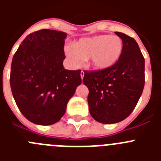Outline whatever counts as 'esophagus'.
I'll use <instances>...</instances> for the list:
<instances>
[{"label": "esophagus", "mask_w": 161, "mask_h": 161, "mask_svg": "<svg viewBox=\"0 0 161 161\" xmlns=\"http://www.w3.org/2000/svg\"><path fill=\"white\" fill-rule=\"evenodd\" d=\"M84 76H85V72H84L83 71H81V72H80V77H81V79H83Z\"/></svg>", "instance_id": "34e87169"}]
</instances>
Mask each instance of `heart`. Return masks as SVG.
<instances>
[{
    "mask_svg": "<svg viewBox=\"0 0 161 161\" xmlns=\"http://www.w3.org/2000/svg\"><path fill=\"white\" fill-rule=\"evenodd\" d=\"M123 51V41L119 36L97 35L82 38L67 47L66 55L74 65H79L82 59L90 58V65L96 70H105L117 63Z\"/></svg>",
    "mask_w": 161,
    "mask_h": 161,
    "instance_id": "b5f03b06",
    "label": "heart"
}]
</instances>
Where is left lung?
<instances>
[{"label":"left lung","mask_w":161,"mask_h":161,"mask_svg":"<svg viewBox=\"0 0 161 161\" xmlns=\"http://www.w3.org/2000/svg\"><path fill=\"white\" fill-rule=\"evenodd\" d=\"M123 43L117 63L105 70L85 71L91 116L104 124L124 120L136 106L144 87V58L136 41L115 32Z\"/></svg>","instance_id":"8db88e82"}]
</instances>
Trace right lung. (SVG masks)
<instances>
[{
	"label": "right lung",
	"instance_id": "add662e5",
	"mask_svg": "<svg viewBox=\"0 0 161 161\" xmlns=\"http://www.w3.org/2000/svg\"><path fill=\"white\" fill-rule=\"evenodd\" d=\"M66 37L62 31H35L25 37L13 57V96L24 117L35 124L57 123L81 84L80 70L63 66Z\"/></svg>",
	"mask_w": 161,
	"mask_h": 161
}]
</instances>
